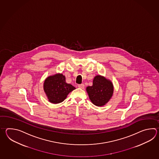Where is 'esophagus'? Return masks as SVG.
Segmentation results:
<instances>
[{"label":"esophagus","mask_w":159,"mask_h":159,"mask_svg":"<svg viewBox=\"0 0 159 159\" xmlns=\"http://www.w3.org/2000/svg\"><path fill=\"white\" fill-rule=\"evenodd\" d=\"M78 87L79 88H80V89H84V84H78Z\"/></svg>","instance_id":"1"}]
</instances>
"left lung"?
Returning <instances> with one entry per match:
<instances>
[{"label":"left lung","instance_id":"8db88e82","mask_svg":"<svg viewBox=\"0 0 159 159\" xmlns=\"http://www.w3.org/2000/svg\"><path fill=\"white\" fill-rule=\"evenodd\" d=\"M86 91L94 105L102 106L111 98L114 88L111 81L104 77L97 75L93 80V86L87 87Z\"/></svg>","mask_w":159,"mask_h":159}]
</instances>
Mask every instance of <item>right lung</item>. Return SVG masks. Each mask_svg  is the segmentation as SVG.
I'll use <instances>...</instances> for the list:
<instances>
[{"instance_id":"obj_1","label":"right lung","mask_w":159,"mask_h":159,"mask_svg":"<svg viewBox=\"0 0 159 159\" xmlns=\"http://www.w3.org/2000/svg\"><path fill=\"white\" fill-rule=\"evenodd\" d=\"M75 89L71 84H67L62 74L49 76L44 82V90L49 101L59 103L64 101L69 93Z\"/></svg>"}]
</instances>
